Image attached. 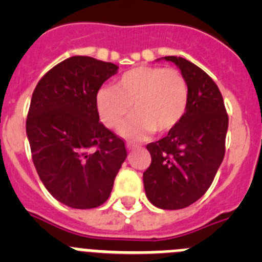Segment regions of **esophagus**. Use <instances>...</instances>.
I'll list each match as a JSON object with an SVG mask.
<instances>
[{
	"label": "esophagus",
	"instance_id": "1",
	"mask_svg": "<svg viewBox=\"0 0 262 262\" xmlns=\"http://www.w3.org/2000/svg\"><path fill=\"white\" fill-rule=\"evenodd\" d=\"M127 149H128V151H133V149H135V148H138V145L136 144H134V143H127Z\"/></svg>",
	"mask_w": 262,
	"mask_h": 262
}]
</instances>
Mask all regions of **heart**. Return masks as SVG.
Listing matches in <instances>:
<instances>
[{
  "label": "heart",
  "mask_w": 262,
  "mask_h": 262,
  "mask_svg": "<svg viewBox=\"0 0 262 262\" xmlns=\"http://www.w3.org/2000/svg\"><path fill=\"white\" fill-rule=\"evenodd\" d=\"M97 110L108 128H118L131 113L120 134L145 139L157 131L168 134L181 123L189 106V85L181 72L165 67L140 66L124 72L114 88L97 93Z\"/></svg>",
  "instance_id": "obj_1"
}]
</instances>
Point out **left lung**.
Instances as JSON below:
<instances>
[{
	"instance_id": "1",
	"label": "left lung",
	"mask_w": 262,
	"mask_h": 262,
	"mask_svg": "<svg viewBox=\"0 0 262 262\" xmlns=\"http://www.w3.org/2000/svg\"><path fill=\"white\" fill-rule=\"evenodd\" d=\"M174 62L189 85V106L181 123L147 149L151 165L143 173L147 198L163 210L185 209L211 186L226 152L228 115L211 77L189 60Z\"/></svg>"
}]
</instances>
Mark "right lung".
Here are the masks:
<instances>
[{"instance_id":"obj_1","label":"right lung","mask_w":262,"mask_h":262,"mask_svg":"<svg viewBox=\"0 0 262 262\" xmlns=\"http://www.w3.org/2000/svg\"><path fill=\"white\" fill-rule=\"evenodd\" d=\"M117 72L113 62L72 56L50 69L32 93L26 120L32 161L51 195L73 209L105 203L127 157L123 139L99 122L96 102Z\"/></svg>"}]
</instances>
